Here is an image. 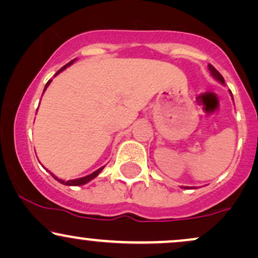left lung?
<instances>
[{
    "instance_id": "left-lung-1",
    "label": "left lung",
    "mask_w": 258,
    "mask_h": 258,
    "mask_svg": "<svg viewBox=\"0 0 258 258\" xmlns=\"http://www.w3.org/2000/svg\"><path fill=\"white\" fill-rule=\"evenodd\" d=\"M208 68H209L210 73H212V76L214 77V78H215L216 80H219V82L221 83V84H225V79H223V77L221 76V74H220V72H219L218 70H216L215 67L212 66V64H209V66H208ZM231 96H232V98H233V95H232V92H231ZM181 187H182V186H181ZM184 188H188V187H184Z\"/></svg>"
}]
</instances>
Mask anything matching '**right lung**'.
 <instances>
[{
  "instance_id": "right-lung-1",
  "label": "right lung",
  "mask_w": 258,
  "mask_h": 258,
  "mask_svg": "<svg viewBox=\"0 0 258 258\" xmlns=\"http://www.w3.org/2000/svg\"><path fill=\"white\" fill-rule=\"evenodd\" d=\"M74 61H76V58H74V60H72V61H71V62H68V63L66 64V66H63V67H62L60 71H57L56 74H55V77H56L57 74L60 73V72H62V71H63V70H66V68H67L68 66H71V64H72ZM50 83H51V79L49 80V82L45 84V88H44V90H43V94H44V91H45V90H46V88H48V86H49V84H50ZM103 168H104V167H101V168L97 169V170H95V172H94V173H91V174H90V175L83 176V178H79V179L67 180V181H64V180H62V179H58L57 176H55L54 174H52V173H50V174L52 175V178H54L55 180H57L58 182H61L62 185H67V186H80V185H84V184H86V182H89L90 180H92V179H94V178H96V176H97V175L99 174V173L102 172V169H103Z\"/></svg>"
}]
</instances>
